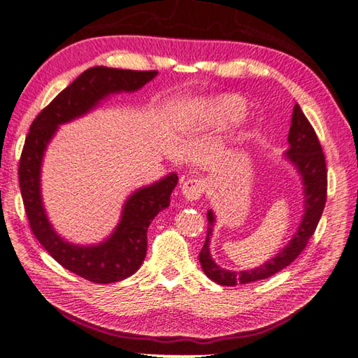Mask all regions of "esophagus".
Wrapping results in <instances>:
<instances>
[{
  "label": "esophagus",
  "mask_w": 358,
  "mask_h": 358,
  "mask_svg": "<svg viewBox=\"0 0 358 358\" xmlns=\"http://www.w3.org/2000/svg\"><path fill=\"white\" fill-rule=\"evenodd\" d=\"M204 187L206 186H204V181L201 178L192 177V178L185 180L183 186H181V194H183L186 200L196 201L203 195Z\"/></svg>",
  "instance_id": "esophagus-1"
}]
</instances>
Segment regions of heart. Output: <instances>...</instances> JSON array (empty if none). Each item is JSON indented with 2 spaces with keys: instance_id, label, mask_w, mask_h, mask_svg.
<instances>
[{
  "instance_id": "b5f03b06",
  "label": "heart",
  "mask_w": 358,
  "mask_h": 358,
  "mask_svg": "<svg viewBox=\"0 0 358 358\" xmlns=\"http://www.w3.org/2000/svg\"><path fill=\"white\" fill-rule=\"evenodd\" d=\"M246 103L235 94H222L204 103V113L215 126H227L243 118Z\"/></svg>"
}]
</instances>
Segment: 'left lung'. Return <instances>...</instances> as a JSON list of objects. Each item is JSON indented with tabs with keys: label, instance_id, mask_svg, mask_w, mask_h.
<instances>
[{
	"label": "left lung",
	"instance_id": "8db88e82",
	"mask_svg": "<svg viewBox=\"0 0 358 358\" xmlns=\"http://www.w3.org/2000/svg\"><path fill=\"white\" fill-rule=\"evenodd\" d=\"M287 141L291 144V148H289L286 155L294 163L296 171L300 172L303 185H305V215H303L299 231L294 235V238L289 241V245L277 254V257L262 264L260 268L240 272L226 271L212 260L209 252V238L215 218L212 210H208V235L199 258L204 273L218 285H246L250 281L273 275V273L291 264L303 252V249L308 246L309 238L313 237L317 229V224L323 214L326 199H328V169H326L322 144L317 138L313 124L309 123V120L305 117L299 104L294 106L292 124L289 129Z\"/></svg>",
	"mask_w": 358,
	"mask_h": 358
}]
</instances>
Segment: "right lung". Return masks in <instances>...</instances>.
<instances>
[{"mask_svg":"<svg viewBox=\"0 0 358 358\" xmlns=\"http://www.w3.org/2000/svg\"><path fill=\"white\" fill-rule=\"evenodd\" d=\"M155 75L157 71L103 66L85 71L38 113L22 146L18 178L30 229L63 268L92 283H113L138 271L148 250V227L158 212L171 204V194L178 183L177 173L136 191L126 201L123 217L112 237L101 245L86 248L63 241L45 218L40 194L41 158L58 124L86 113L106 95L143 87Z\"/></svg>","mask_w":358,"mask_h":358,"instance_id":"add662e5","label":"right lung"}]
</instances>
